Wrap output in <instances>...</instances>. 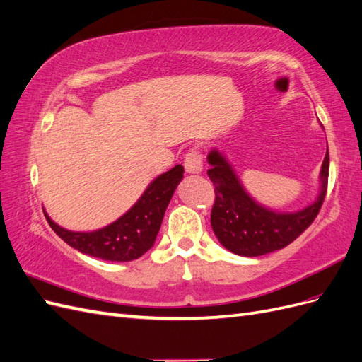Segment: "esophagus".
I'll use <instances>...</instances> for the list:
<instances>
[{
	"label": "esophagus",
	"instance_id": "1",
	"mask_svg": "<svg viewBox=\"0 0 362 362\" xmlns=\"http://www.w3.org/2000/svg\"><path fill=\"white\" fill-rule=\"evenodd\" d=\"M184 169L187 173H201L202 172V156L198 151H189L184 157Z\"/></svg>",
	"mask_w": 362,
	"mask_h": 362
}]
</instances>
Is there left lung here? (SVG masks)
Returning <instances> with one entry per match:
<instances>
[{
	"label": "left lung",
	"mask_w": 362,
	"mask_h": 362,
	"mask_svg": "<svg viewBox=\"0 0 362 362\" xmlns=\"http://www.w3.org/2000/svg\"><path fill=\"white\" fill-rule=\"evenodd\" d=\"M210 177L216 201L211 210V226L218 242L229 252L242 257H259L288 246L319 214L327 189L329 152L320 170V193L317 199L302 210L281 213L258 204L245 190L235 170L221 151L208 154Z\"/></svg>",
	"instance_id": "1"
}]
</instances>
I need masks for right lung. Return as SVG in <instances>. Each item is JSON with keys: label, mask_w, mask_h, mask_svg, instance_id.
Here are the masks:
<instances>
[{"label": "right lung", "mask_w": 362, "mask_h": 362, "mask_svg": "<svg viewBox=\"0 0 362 362\" xmlns=\"http://www.w3.org/2000/svg\"><path fill=\"white\" fill-rule=\"evenodd\" d=\"M182 173L181 164L161 173L122 217L98 231H68L54 223L47 211L43 213L52 231L71 247L105 261H133L154 245L172 194L184 177Z\"/></svg>", "instance_id": "right-lung-1"}]
</instances>
